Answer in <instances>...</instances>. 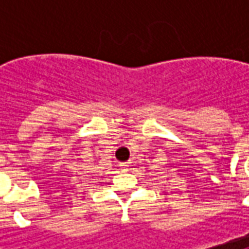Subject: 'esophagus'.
Here are the masks:
<instances>
[{
  "label": "esophagus",
  "mask_w": 249,
  "mask_h": 249,
  "mask_svg": "<svg viewBox=\"0 0 249 249\" xmlns=\"http://www.w3.org/2000/svg\"><path fill=\"white\" fill-rule=\"evenodd\" d=\"M120 167H121V171H128V167H129V165H128L126 162H121Z\"/></svg>",
  "instance_id": "esophagus-1"
}]
</instances>
